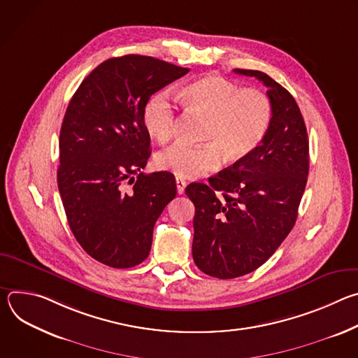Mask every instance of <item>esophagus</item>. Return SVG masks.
Wrapping results in <instances>:
<instances>
[{"instance_id":"1","label":"esophagus","mask_w":358,"mask_h":358,"mask_svg":"<svg viewBox=\"0 0 358 358\" xmlns=\"http://www.w3.org/2000/svg\"><path fill=\"white\" fill-rule=\"evenodd\" d=\"M176 184H177V192H178V194H184V189H185V187H187V181H185L184 178L177 177V178H176Z\"/></svg>"}]
</instances>
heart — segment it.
Instances as JSON below:
<instances>
[{
  "label": "heart",
  "mask_w": 358,
  "mask_h": 358,
  "mask_svg": "<svg viewBox=\"0 0 358 358\" xmlns=\"http://www.w3.org/2000/svg\"><path fill=\"white\" fill-rule=\"evenodd\" d=\"M184 106L207 119L202 145L177 143L156 157L160 170L180 178H196L221 166L222 156L235 163L258 148L272 122V105L258 89H243L218 75L198 78L181 90ZM151 138L164 144L176 129V106L167 92L151 96L143 110Z\"/></svg>",
  "instance_id": "b5f03b06"
}]
</instances>
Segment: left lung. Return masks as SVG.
<instances>
[{
    "label": "left lung",
    "mask_w": 358,
    "mask_h": 358,
    "mask_svg": "<svg viewBox=\"0 0 358 358\" xmlns=\"http://www.w3.org/2000/svg\"><path fill=\"white\" fill-rule=\"evenodd\" d=\"M234 72L268 87L272 122L248 157L210 178V185L185 188L195 207L194 262L218 279L250 273L272 257L296 222L309 176L308 130L294 97L261 71Z\"/></svg>",
    "instance_id": "obj_1"
}]
</instances>
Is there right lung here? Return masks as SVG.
<instances>
[{
    "label": "right lung",
    "instance_id": "right-lung-1",
    "mask_svg": "<svg viewBox=\"0 0 358 358\" xmlns=\"http://www.w3.org/2000/svg\"><path fill=\"white\" fill-rule=\"evenodd\" d=\"M188 72L151 57L112 58L83 79L69 101L58 188L72 234L100 264L117 269L141 264L156 221L177 195L171 173L140 171L151 155L143 110L151 94ZM126 180L132 184L127 192Z\"/></svg>",
    "mask_w": 358,
    "mask_h": 358
}]
</instances>
